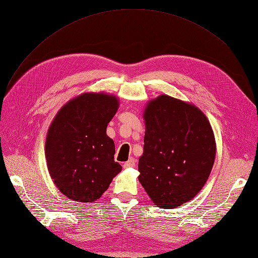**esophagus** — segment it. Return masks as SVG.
Wrapping results in <instances>:
<instances>
[{
  "label": "esophagus",
  "instance_id": "1",
  "mask_svg": "<svg viewBox=\"0 0 258 258\" xmlns=\"http://www.w3.org/2000/svg\"><path fill=\"white\" fill-rule=\"evenodd\" d=\"M135 165H136V160H135V158H130L125 164H123V167H125V168L135 167Z\"/></svg>",
  "mask_w": 258,
  "mask_h": 258
}]
</instances>
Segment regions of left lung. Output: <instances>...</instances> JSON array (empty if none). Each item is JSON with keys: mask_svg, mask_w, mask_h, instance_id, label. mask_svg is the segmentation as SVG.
<instances>
[{"mask_svg": "<svg viewBox=\"0 0 258 258\" xmlns=\"http://www.w3.org/2000/svg\"><path fill=\"white\" fill-rule=\"evenodd\" d=\"M144 119L139 180L159 208L180 207L210 177L216 157L211 123L200 109L168 95L150 100Z\"/></svg>", "mask_w": 258, "mask_h": 258, "instance_id": "8db88e82", "label": "left lung"}]
</instances>
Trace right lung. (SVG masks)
<instances>
[{
	"mask_svg": "<svg viewBox=\"0 0 258 258\" xmlns=\"http://www.w3.org/2000/svg\"><path fill=\"white\" fill-rule=\"evenodd\" d=\"M118 99L85 93L59 110L45 142L47 168L66 197L91 203L101 197L121 170L114 161V142L106 133Z\"/></svg>",
	"mask_w": 258,
	"mask_h": 258,
	"instance_id": "add662e5",
	"label": "right lung"
}]
</instances>
